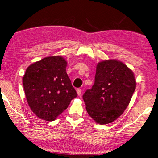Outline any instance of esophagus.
I'll return each mask as SVG.
<instances>
[{
  "label": "esophagus",
  "instance_id": "34e87169",
  "mask_svg": "<svg viewBox=\"0 0 158 158\" xmlns=\"http://www.w3.org/2000/svg\"><path fill=\"white\" fill-rule=\"evenodd\" d=\"M77 94L78 96H81V89H80V88H78V89H77Z\"/></svg>",
  "mask_w": 158,
  "mask_h": 158
}]
</instances>
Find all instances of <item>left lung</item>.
Wrapping results in <instances>:
<instances>
[{"label":"left lung","instance_id":"obj_1","mask_svg":"<svg viewBox=\"0 0 158 158\" xmlns=\"http://www.w3.org/2000/svg\"><path fill=\"white\" fill-rule=\"evenodd\" d=\"M135 88L134 73L125 64L114 59L100 62L94 85L83 95L88 114L102 125L113 122L129 106Z\"/></svg>","mask_w":158,"mask_h":158}]
</instances>
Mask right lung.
I'll list each match as a JSON object with an SVG mask.
<instances>
[{"mask_svg":"<svg viewBox=\"0 0 158 158\" xmlns=\"http://www.w3.org/2000/svg\"><path fill=\"white\" fill-rule=\"evenodd\" d=\"M67 62L48 56L29 65L23 77L25 96L31 111L40 119L54 121L77 96L66 72Z\"/></svg>","mask_w":158,"mask_h":158,"instance_id":"obj_1","label":"right lung"}]
</instances>
